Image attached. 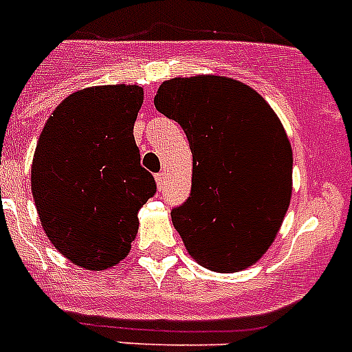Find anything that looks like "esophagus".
<instances>
[{"instance_id": "obj_1", "label": "esophagus", "mask_w": 352, "mask_h": 352, "mask_svg": "<svg viewBox=\"0 0 352 352\" xmlns=\"http://www.w3.org/2000/svg\"><path fill=\"white\" fill-rule=\"evenodd\" d=\"M155 182H157V188L159 191H161L162 188H164V173H157V175H155Z\"/></svg>"}]
</instances>
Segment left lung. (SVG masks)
<instances>
[{"label": "left lung", "mask_w": 352, "mask_h": 352, "mask_svg": "<svg viewBox=\"0 0 352 352\" xmlns=\"http://www.w3.org/2000/svg\"><path fill=\"white\" fill-rule=\"evenodd\" d=\"M155 109L182 126L193 153L191 193L171 221L212 272H238L267 252L292 197V146L252 87L227 76L162 82Z\"/></svg>", "instance_id": "8db88e82"}]
</instances>
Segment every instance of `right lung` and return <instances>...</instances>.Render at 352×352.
Returning <instances> with one entry per match:
<instances>
[{
	"label": "right lung",
	"instance_id": "add662e5",
	"mask_svg": "<svg viewBox=\"0 0 352 352\" xmlns=\"http://www.w3.org/2000/svg\"><path fill=\"white\" fill-rule=\"evenodd\" d=\"M141 103L140 85L76 91L53 111L35 148L32 195L44 232L89 270L131 252L138 211L157 191L134 140Z\"/></svg>",
	"mask_w": 352,
	"mask_h": 352
}]
</instances>
